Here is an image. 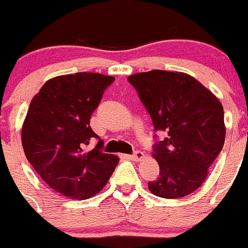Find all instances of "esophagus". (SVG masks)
<instances>
[{
	"label": "esophagus",
	"instance_id": "esophagus-1",
	"mask_svg": "<svg viewBox=\"0 0 248 248\" xmlns=\"http://www.w3.org/2000/svg\"><path fill=\"white\" fill-rule=\"evenodd\" d=\"M143 156H144L143 152L136 151L134 154L129 155V158L132 159V160H135V161H140V160H142V159H143Z\"/></svg>",
	"mask_w": 248,
	"mask_h": 248
}]
</instances>
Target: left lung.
Listing matches in <instances>:
<instances>
[{
    "label": "left lung",
    "instance_id": "obj_1",
    "mask_svg": "<svg viewBox=\"0 0 248 248\" xmlns=\"http://www.w3.org/2000/svg\"><path fill=\"white\" fill-rule=\"evenodd\" d=\"M151 116L159 177L149 181L154 195L177 199L202 185L224 144V111L219 100L187 73L153 70L127 77ZM156 137V136H154Z\"/></svg>",
    "mask_w": 248,
    "mask_h": 248
}]
</instances>
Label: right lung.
Masks as SVG:
<instances>
[{"label":"right lung","instance_id":"obj_1","mask_svg":"<svg viewBox=\"0 0 248 248\" xmlns=\"http://www.w3.org/2000/svg\"><path fill=\"white\" fill-rule=\"evenodd\" d=\"M111 76L78 72L49 79L30 104L23 130L24 152L36 172L55 192L70 199L94 197L106 186L119 159L101 152L90 117ZM99 139L92 151L85 146Z\"/></svg>","mask_w":248,"mask_h":248}]
</instances>
